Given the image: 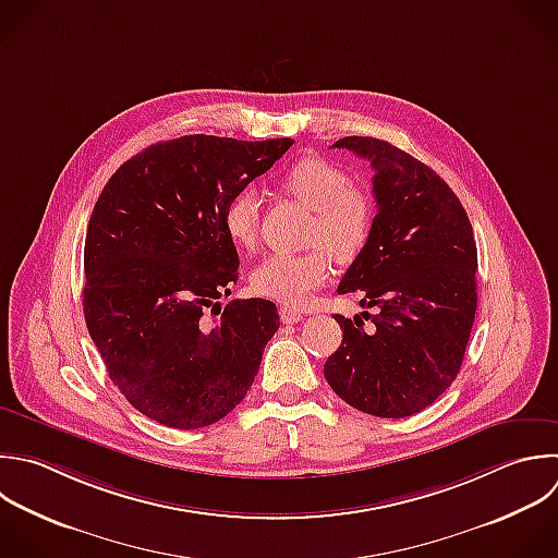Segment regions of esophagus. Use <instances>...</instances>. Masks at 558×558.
Segmentation results:
<instances>
[{
	"mask_svg": "<svg viewBox=\"0 0 558 558\" xmlns=\"http://www.w3.org/2000/svg\"><path fill=\"white\" fill-rule=\"evenodd\" d=\"M279 316H281V320H283L286 325H294V323L303 320V314H301L299 310H294V307H281V310H279Z\"/></svg>",
	"mask_w": 558,
	"mask_h": 558,
	"instance_id": "obj_1",
	"label": "esophagus"
}]
</instances>
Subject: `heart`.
Here are the masks:
<instances>
[{"label":"heart","mask_w":558,"mask_h":558,"mask_svg":"<svg viewBox=\"0 0 558 558\" xmlns=\"http://www.w3.org/2000/svg\"><path fill=\"white\" fill-rule=\"evenodd\" d=\"M281 187L314 211L307 231V244L314 248L299 255H268L253 270V288L299 307L329 279L331 257L351 264L364 251L375 222V203L366 190L351 185V177L340 166L320 157L294 161L283 172ZM259 207L262 201L253 190L238 192L227 205V235L242 248L257 242Z\"/></svg>","instance_id":"obj_1"}]
</instances>
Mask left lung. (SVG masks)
<instances>
[{"label":"left lung","mask_w":558,"mask_h":558,"mask_svg":"<svg viewBox=\"0 0 558 558\" xmlns=\"http://www.w3.org/2000/svg\"><path fill=\"white\" fill-rule=\"evenodd\" d=\"M368 159L377 216L338 294L362 292L371 327L336 314L342 342L325 379L349 405L401 418L434 403L456 379L471 336L477 248L464 207L425 163L388 142L344 137Z\"/></svg>","instance_id":"left-lung-1"}]
</instances>
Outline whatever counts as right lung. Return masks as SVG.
Returning <instances> with one entry per match:
<instances>
[{
  "instance_id": "1",
  "label": "right lung",
  "mask_w": 558,
  "mask_h": 558,
  "mask_svg": "<svg viewBox=\"0 0 558 558\" xmlns=\"http://www.w3.org/2000/svg\"><path fill=\"white\" fill-rule=\"evenodd\" d=\"M292 144L214 135L161 142L120 166L94 207L85 240L87 329L111 381L161 425H211L253 386L279 329L277 305L231 301L216 325L203 316L238 281L227 205Z\"/></svg>"
}]
</instances>
